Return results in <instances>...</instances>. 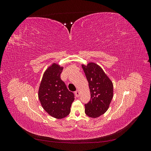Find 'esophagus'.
Returning <instances> with one entry per match:
<instances>
[{"label": "esophagus", "instance_id": "obj_1", "mask_svg": "<svg viewBox=\"0 0 151 151\" xmlns=\"http://www.w3.org/2000/svg\"><path fill=\"white\" fill-rule=\"evenodd\" d=\"M75 94L76 96V97H79V94H80V93H79V90H77L76 92H75Z\"/></svg>", "mask_w": 151, "mask_h": 151}]
</instances>
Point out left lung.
Wrapping results in <instances>:
<instances>
[{"label": "left lung", "mask_w": 151, "mask_h": 151, "mask_svg": "<svg viewBox=\"0 0 151 151\" xmlns=\"http://www.w3.org/2000/svg\"><path fill=\"white\" fill-rule=\"evenodd\" d=\"M82 67L88 81L91 99L85 104V113L91 118H96L106 112L113 96L112 81L105 74L102 68L94 62Z\"/></svg>", "instance_id": "8db88e82"}]
</instances>
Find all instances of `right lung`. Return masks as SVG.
Masks as SVG:
<instances>
[{
	"label": "right lung",
	"mask_w": 151,
	"mask_h": 151,
	"mask_svg": "<svg viewBox=\"0 0 151 151\" xmlns=\"http://www.w3.org/2000/svg\"><path fill=\"white\" fill-rule=\"evenodd\" d=\"M63 67L53 63L45 71L38 89V98L43 108L57 119L66 117L70 112L74 93L68 90L60 78Z\"/></svg>",
	"instance_id": "add662e5"
}]
</instances>
